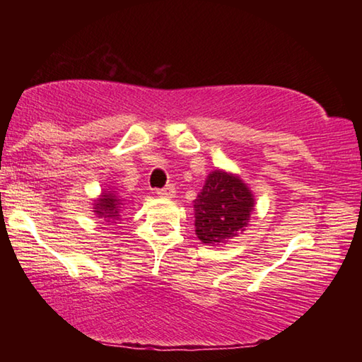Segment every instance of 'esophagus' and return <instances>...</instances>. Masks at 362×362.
I'll use <instances>...</instances> for the list:
<instances>
[{
  "mask_svg": "<svg viewBox=\"0 0 362 362\" xmlns=\"http://www.w3.org/2000/svg\"><path fill=\"white\" fill-rule=\"evenodd\" d=\"M158 196H161V198H174L175 194V188L173 185H168L166 188H161L158 189Z\"/></svg>",
  "mask_w": 362,
  "mask_h": 362,
  "instance_id": "1",
  "label": "esophagus"
}]
</instances>
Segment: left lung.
<instances>
[{
    "label": "left lung",
    "instance_id": "left-lung-1",
    "mask_svg": "<svg viewBox=\"0 0 362 362\" xmlns=\"http://www.w3.org/2000/svg\"><path fill=\"white\" fill-rule=\"evenodd\" d=\"M254 204L252 192L240 177L212 170L194 199L196 236L206 246L226 244L246 230Z\"/></svg>",
    "mask_w": 362,
    "mask_h": 362
}]
</instances>
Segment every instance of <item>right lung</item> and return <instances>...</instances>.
<instances>
[{"label":"right lung","mask_w":362,"mask_h":362,"mask_svg":"<svg viewBox=\"0 0 362 362\" xmlns=\"http://www.w3.org/2000/svg\"><path fill=\"white\" fill-rule=\"evenodd\" d=\"M127 201L116 192H103L100 198L94 201V214L105 222L116 223L115 220H119L122 209H124Z\"/></svg>","instance_id":"right-lung-1"}]
</instances>
